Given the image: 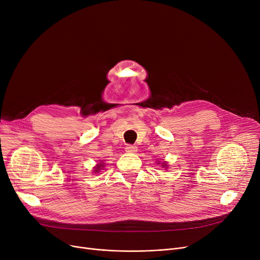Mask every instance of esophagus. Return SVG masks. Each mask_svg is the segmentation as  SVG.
Listing matches in <instances>:
<instances>
[{"label": "esophagus", "instance_id": "obj_1", "mask_svg": "<svg viewBox=\"0 0 260 260\" xmlns=\"http://www.w3.org/2000/svg\"><path fill=\"white\" fill-rule=\"evenodd\" d=\"M125 151L127 153H136V152H137V146L133 145V144H127L125 146Z\"/></svg>", "mask_w": 260, "mask_h": 260}]
</instances>
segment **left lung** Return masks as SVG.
Returning <instances> with one entry per match:
<instances>
[{
  "label": "left lung",
  "instance_id": "1",
  "mask_svg": "<svg viewBox=\"0 0 260 260\" xmlns=\"http://www.w3.org/2000/svg\"><path fill=\"white\" fill-rule=\"evenodd\" d=\"M162 167H163V166H162ZM165 167H166V165H165Z\"/></svg>",
  "mask_w": 260,
  "mask_h": 260
}]
</instances>
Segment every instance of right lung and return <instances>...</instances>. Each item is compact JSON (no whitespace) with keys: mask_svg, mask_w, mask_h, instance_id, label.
<instances>
[{"mask_svg":"<svg viewBox=\"0 0 260 260\" xmlns=\"http://www.w3.org/2000/svg\"><path fill=\"white\" fill-rule=\"evenodd\" d=\"M103 166L102 165H98L97 167H95V171L94 172H99V170H100V168H102Z\"/></svg>","mask_w":260,"mask_h":260,"instance_id":"1","label":"right lung"}]
</instances>
